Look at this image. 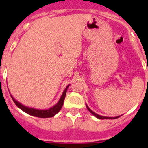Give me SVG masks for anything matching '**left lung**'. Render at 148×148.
I'll use <instances>...</instances> for the list:
<instances>
[{"instance_id": "obj_1", "label": "left lung", "mask_w": 148, "mask_h": 148, "mask_svg": "<svg viewBox=\"0 0 148 148\" xmlns=\"http://www.w3.org/2000/svg\"><path fill=\"white\" fill-rule=\"evenodd\" d=\"M86 106H87V108H88V110H89V111H90V112L91 113V114H92L94 115V116H95V117H97V118H99V119H114V118H117V117H103V116H101V115L97 114H95V113L94 112L93 110H90V108H89V107H88V105H86Z\"/></svg>"}]
</instances>
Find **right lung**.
I'll use <instances>...</instances> for the list:
<instances>
[{
    "mask_svg": "<svg viewBox=\"0 0 148 148\" xmlns=\"http://www.w3.org/2000/svg\"><path fill=\"white\" fill-rule=\"evenodd\" d=\"M69 86L70 85H67V88H65V90H64V92H63L62 95H61V97H60V100H59V101L58 102V103L55 104L54 106H53V107L50 108L49 109H47V110H39V109H35V108L26 107V106L23 105V104H21V103H19L18 101H16L11 95H10V96H11V98H12V100L14 101L15 104H16L21 110H22L25 113L31 115V116H34V117H41V118H47V117H53L54 115L57 114L60 111L61 108H62L65 96H66V93H67V90Z\"/></svg>",
    "mask_w": 148,
    "mask_h": 148,
    "instance_id": "add662e5",
    "label": "right lung"
}]
</instances>
